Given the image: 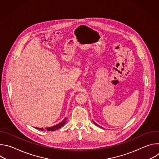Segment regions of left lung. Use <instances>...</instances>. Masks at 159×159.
Returning a JSON list of instances; mask_svg holds the SVG:
<instances>
[{
	"mask_svg": "<svg viewBox=\"0 0 159 159\" xmlns=\"http://www.w3.org/2000/svg\"><path fill=\"white\" fill-rule=\"evenodd\" d=\"M93 122H94V124H95V125H96V126H99V127H100V128H102V127H101V126H99V125H98V124H96V123H95V122H94V121H93Z\"/></svg>",
	"mask_w": 159,
	"mask_h": 159,
	"instance_id": "left-lung-1",
	"label": "left lung"
}]
</instances>
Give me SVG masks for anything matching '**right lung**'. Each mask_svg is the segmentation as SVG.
<instances>
[{
    "label": "right lung",
    "mask_w": 159,
    "mask_h": 159,
    "mask_svg": "<svg viewBox=\"0 0 159 159\" xmlns=\"http://www.w3.org/2000/svg\"><path fill=\"white\" fill-rule=\"evenodd\" d=\"M66 121V118H65V119H64L61 122H60V123H58V124H57V125H55V126H52V127L46 128L45 129H46L47 131H55V130H56V129H59V128H61V126H63L65 124ZM36 128V129H39V130L44 131V129H43V128Z\"/></svg>",
    "instance_id": "add662e5"
}]
</instances>
